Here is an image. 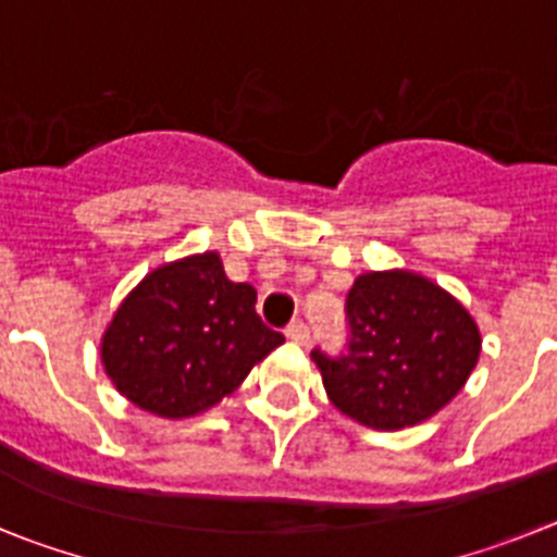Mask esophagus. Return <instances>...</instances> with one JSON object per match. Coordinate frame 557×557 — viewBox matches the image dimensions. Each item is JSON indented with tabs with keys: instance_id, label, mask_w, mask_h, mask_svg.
<instances>
[{
	"instance_id": "34e87169",
	"label": "esophagus",
	"mask_w": 557,
	"mask_h": 557,
	"mask_svg": "<svg viewBox=\"0 0 557 557\" xmlns=\"http://www.w3.org/2000/svg\"><path fill=\"white\" fill-rule=\"evenodd\" d=\"M285 336L292 338V342H297V345H308V342H311V327H308L302 319H292L288 327H285Z\"/></svg>"
}]
</instances>
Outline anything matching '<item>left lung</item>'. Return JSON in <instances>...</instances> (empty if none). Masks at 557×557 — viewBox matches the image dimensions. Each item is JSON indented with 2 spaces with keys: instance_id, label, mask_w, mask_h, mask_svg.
I'll list each match as a JSON object with an SVG mask.
<instances>
[{
  "instance_id": "obj_1",
  "label": "left lung",
  "mask_w": 557,
  "mask_h": 557,
  "mask_svg": "<svg viewBox=\"0 0 557 557\" xmlns=\"http://www.w3.org/2000/svg\"><path fill=\"white\" fill-rule=\"evenodd\" d=\"M347 345L311 350L327 395L352 420L395 432L440 412L480 359V327L432 280L361 274L345 299Z\"/></svg>"
}]
</instances>
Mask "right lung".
<instances>
[{"mask_svg": "<svg viewBox=\"0 0 557 557\" xmlns=\"http://www.w3.org/2000/svg\"><path fill=\"white\" fill-rule=\"evenodd\" d=\"M215 251L162 265L123 299L103 336V367L125 398L162 418H190L230 395L283 333L255 311Z\"/></svg>", "mask_w": 557, "mask_h": 557, "instance_id": "1", "label": "right lung"}]
</instances>
